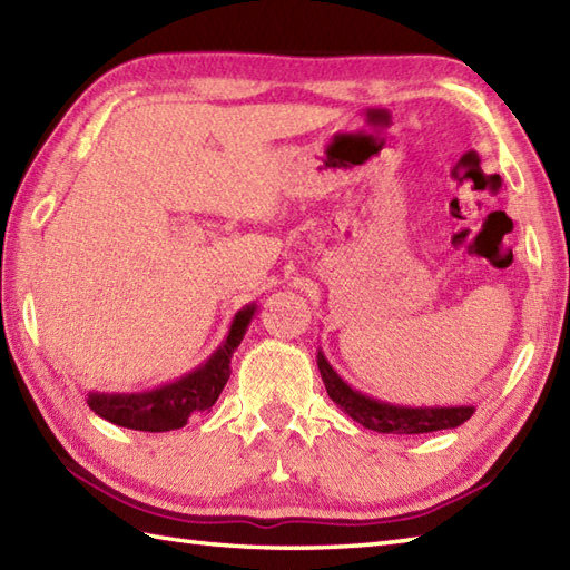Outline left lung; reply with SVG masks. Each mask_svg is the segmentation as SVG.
Listing matches in <instances>:
<instances>
[{
    "mask_svg": "<svg viewBox=\"0 0 570 570\" xmlns=\"http://www.w3.org/2000/svg\"><path fill=\"white\" fill-rule=\"evenodd\" d=\"M318 370L325 390L333 402L341 406L347 416H353L365 429L380 431V433H396V435H411V433H431V431H448L458 429L475 414L472 406H435V409H409V406H392L384 402H374V399L360 394L337 377L333 367L325 362L318 353Z\"/></svg>",
    "mask_w": 570,
    "mask_h": 570,
    "instance_id": "left-lung-1",
    "label": "left lung"
}]
</instances>
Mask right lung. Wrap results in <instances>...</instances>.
<instances>
[{
    "label": "right lung",
    "instance_id": "add662e5",
    "mask_svg": "<svg viewBox=\"0 0 570 570\" xmlns=\"http://www.w3.org/2000/svg\"><path fill=\"white\" fill-rule=\"evenodd\" d=\"M252 313L254 306L237 313L225 345L188 377L147 394H90V409L117 426L135 431L161 433L180 429L193 414H203L217 402L229 377V357L245 335Z\"/></svg>",
    "mask_w": 570,
    "mask_h": 570
}]
</instances>
